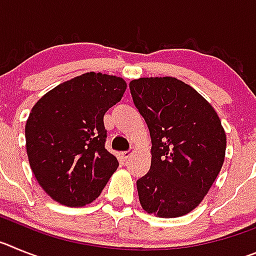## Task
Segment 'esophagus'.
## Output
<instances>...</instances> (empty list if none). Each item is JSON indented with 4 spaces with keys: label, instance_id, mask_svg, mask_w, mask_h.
<instances>
[{
    "label": "esophagus",
    "instance_id": "1",
    "mask_svg": "<svg viewBox=\"0 0 256 256\" xmlns=\"http://www.w3.org/2000/svg\"><path fill=\"white\" fill-rule=\"evenodd\" d=\"M130 155V151H123V152H122V158H123V159H128Z\"/></svg>",
    "mask_w": 256,
    "mask_h": 256
}]
</instances>
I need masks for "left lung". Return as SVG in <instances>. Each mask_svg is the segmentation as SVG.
I'll use <instances>...</instances> for the list:
<instances>
[{"instance_id": "8db88e82", "label": "left lung", "mask_w": 256, "mask_h": 256, "mask_svg": "<svg viewBox=\"0 0 256 256\" xmlns=\"http://www.w3.org/2000/svg\"><path fill=\"white\" fill-rule=\"evenodd\" d=\"M136 108L151 136V166L137 180L144 212L177 218L200 204L222 169L226 133L212 106L172 76L130 83Z\"/></svg>"}]
</instances>
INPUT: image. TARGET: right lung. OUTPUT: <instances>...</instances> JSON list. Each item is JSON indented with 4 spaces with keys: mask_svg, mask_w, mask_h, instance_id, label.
Listing matches in <instances>:
<instances>
[{
    "mask_svg": "<svg viewBox=\"0 0 256 256\" xmlns=\"http://www.w3.org/2000/svg\"><path fill=\"white\" fill-rule=\"evenodd\" d=\"M126 88L119 76L91 72L58 84L32 108L26 124L29 164L40 186L60 204L92 202L119 166L105 148L104 115Z\"/></svg>",
    "mask_w": 256,
    "mask_h": 256,
    "instance_id": "1",
    "label": "right lung"
}]
</instances>
